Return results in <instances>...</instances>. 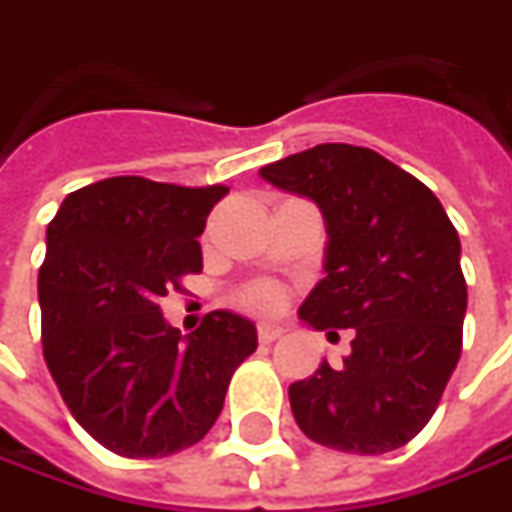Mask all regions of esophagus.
<instances>
[{
  "mask_svg": "<svg viewBox=\"0 0 512 512\" xmlns=\"http://www.w3.org/2000/svg\"><path fill=\"white\" fill-rule=\"evenodd\" d=\"M283 334H286V331H283L280 326H260V328H257V340H260L263 345H272L274 340H280Z\"/></svg>",
  "mask_w": 512,
  "mask_h": 512,
  "instance_id": "34e87169",
  "label": "esophagus"
}]
</instances>
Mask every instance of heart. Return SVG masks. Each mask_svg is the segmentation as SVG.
Returning a JSON list of instances; mask_svg holds the SVG:
<instances>
[{
	"mask_svg": "<svg viewBox=\"0 0 512 512\" xmlns=\"http://www.w3.org/2000/svg\"><path fill=\"white\" fill-rule=\"evenodd\" d=\"M238 303L243 309L255 311V314H274L283 306V291L274 283H255V286L240 291Z\"/></svg>",
	"mask_w": 512,
	"mask_h": 512,
	"instance_id": "1",
	"label": "heart"
}]
</instances>
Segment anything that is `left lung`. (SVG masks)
I'll list each match as a JSON object with an SVG mask.
<instances>
[{
	"instance_id": "8db88e82",
	"label": "left lung",
	"mask_w": 512,
	"mask_h": 512,
	"mask_svg": "<svg viewBox=\"0 0 512 512\" xmlns=\"http://www.w3.org/2000/svg\"><path fill=\"white\" fill-rule=\"evenodd\" d=\"M260 178L320 206L323 272L300 306L317 331L351 328V354L291 382V414L317 445L388 453L428 425L462 354V246L439 198L379 152L317 144Z\"/></svg>"
}]
</instances>
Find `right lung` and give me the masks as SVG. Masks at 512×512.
Wrapping results in <instances>:
<instances>
[{
    "label": "right lung",
    "mask_w": 512,
    "mask_h": 512,
    "mask_svg": "<svg viewBox=\"0 0 512 512\" xmlns=\"http://www.w3.org/2000/svg\"><path fill=\"white\" fill-rule=\"evenodd\" d=\"M226 192L118 175L70 192L47 226L45 362L76 422L118 456L201 442L257 348L255 323L232 311L206 314L189 337L161 314V297L203 269L198 238Z\"/></svg>",
    "instance_id": "add662e5"
}]
</instances>
